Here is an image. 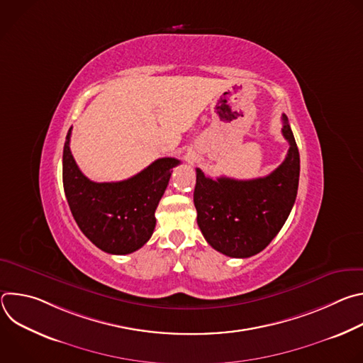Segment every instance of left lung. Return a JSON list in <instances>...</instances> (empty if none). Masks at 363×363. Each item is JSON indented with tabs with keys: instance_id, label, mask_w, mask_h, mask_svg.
Returning <instances> with one entry per match:
<instances>
[{
	"instance_id": "8db88e82",
	"label": "left lung",
	"mask_w": 363,
	"mask_h": 363,
	"mask_svg": "<svg viewBox=\"0 0 363 363\" xmlns=\"http://www.w3.org/2000/svg\"><path fill=\"white\" fill-rule=\"evenodd\" d=\"M283 136L290 147L270 175L238 181L213 179L196 168L194 203L198 227L213 248L235 258L263 251L284 225L297 195L300 157L286 115Z\"/></svg>"
}]
</instances>
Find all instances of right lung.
Segmentation results:
<instances>
[{"label":"right lung","instance_id":"obj_1","mask_svg":"<svg viewBox=\"0 0 363 363\" xmlns=\"http://www.w3.org/2000/svg\"><path fill=\"white\" fill-rule=\"evenodd\" d=\"M72 128L63 149V186L82 233L109 254H129L150 238L155 210L168 186L175 158H160L129 179L93 182L79 169L70 150Z\"/></svg>","mask_w":363,"mask_h":363}]
</instances>
